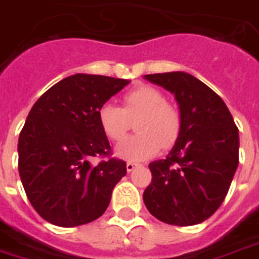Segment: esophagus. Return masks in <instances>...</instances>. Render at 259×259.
<instances>
[{"mask_svg":"<svg viewBox=\"0 0 259 259\" xmlns=\"http://www.w3.org/2000/svg\"><path fill=\"white\" fill-rule=\"evenodd\" d=\"M135 168H138L137 163H131V161H130V163H127V171H128V172H132V171H134Z\"/></svg>","mask_w":259,"mask_h":259,"instance_id":"34e87169","label":"esophagus"}]
</instances>
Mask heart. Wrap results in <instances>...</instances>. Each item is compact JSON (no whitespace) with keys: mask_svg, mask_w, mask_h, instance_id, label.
<instances>
[{"mask_svg":"<svg viewBox=\"0 0 259 259\" xmlns=\"http://www.w3.org/2000/svg\"><path fill=\"white\" fill-rule=\"evenodd\" d=\"M124 106L103 103L98 110V121L110 141L118 142L130 130L134 118L137 135L124 139L116 148V156L128 161H142L163 148L177 142L182 128V117L177 107L165 102L161 91L149 85L138 87L122 98Z\"/></svg>","mask_w":259,"mask_h":259,"instance_id":"heart-1","label":"heart"}]
</instances>
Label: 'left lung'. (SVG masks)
Segmentation results:
<instances>
[{"mask_svg": "<svg viewBox=\"0 0 259 259\" xmlns=\"http://www.w3.org/2000/svg\"><path fill=\"white\" fill-rule=\"evenodd\" d=\"M174 94L182 128L167 157L149 164V212L177 226L197 225L218 209L239 164V130L225 102L185 71L143 75Z\"/></svg>", "mask_w": 259, "mask_h": 259, "instance_id": "1", "label": "left lung"}]
</instances>
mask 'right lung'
I'll return each instance as SVG.
<instances>
[{
	"label": "right lung",
	"instance_id": "add662e5",
	"mask_svg": "<svg viewBox=\"0 0 259 259\" xmlns=\"http://www.w3.org/2000/svg\"><path fill=\"white\" fill-rule=\"evenodd\" d=\"M128 84L124 78L78 73L51 87L31 107L19 135V175L45 221L73 228L106 211L127 164L117 158L91 163L110 153L98 110Z\"/></svg>",
	"mask_w": 259,
	"mask_h": 259
}]
</instances>
